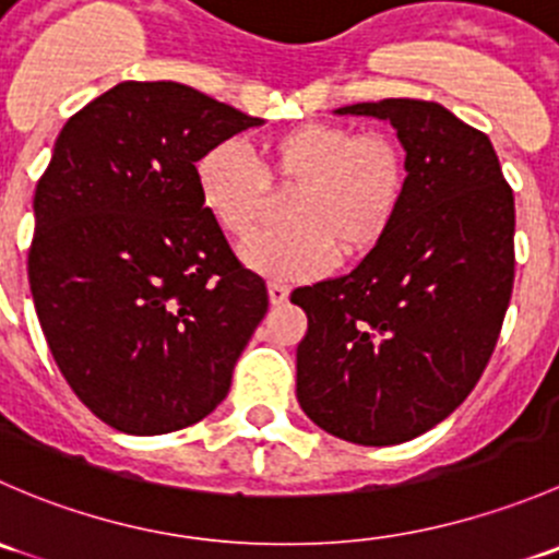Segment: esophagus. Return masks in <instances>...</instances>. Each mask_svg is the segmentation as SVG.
Instances as JSON below:
<instances>
[{"instance_id": "1", "label": "esophagus", "mask_w": 559, "mask_h": 559, "mask_svg": "<svg viewBox=\"0 0 559 559\" xmlns=\"http://www.w3.org/2000/svg\"><path fill=\"white\" fill-rule=\"evenodd\" d=\"M267 297L273 306H284L286 297H289V286L284 284H267Z\"/></svg>"}]
</instances>
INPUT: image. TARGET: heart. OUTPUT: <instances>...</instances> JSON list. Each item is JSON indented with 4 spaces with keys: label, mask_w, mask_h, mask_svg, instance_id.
<instances>
[{
    "label": "heart",
    "mask_w": 559,
    "mask_h": 559,
    "mask_svg": "<svg viewBox=\"0 0 559 559\" xmlns=\"http://www.w3.org/2000/svg\"><path fill=\"white\" fill-rule=\"evenodd\" d=\"M262 165L243 145L224 140L197 159L200 202L233 238L251 233L267 200V180L289 189L284 218L240 246V262L267 278H313L332 257L359 259L392 229L405 191L408 156L389 132L308 121L259 145Z\"/></svg>",
    "instance_id": "1"
}]
</instances>
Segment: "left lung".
<instances>
[{
    "label": "left lung",
    "instance_id": "left-lung-1",
    "mask_svg": "<svg viewBox=\"0 0 559 559\" xmlns=\"http://www.w3.org/2000/svg\"><path fill=\"white\" fill-rule=\"evenodd\" d=\"M397 129L408 191L357 267L292 295L308 316L297 400L359 447L432 430L481 379L514 286V194L484 132L438 103L337 107Z\"/></svg>",
    "mask_w": 559,
    "mask_h": 559
}]
</instances>
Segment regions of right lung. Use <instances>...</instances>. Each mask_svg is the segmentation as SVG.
Here are the masks:
<instances>
[{
    "label": "right lung",
    "mask_w": 559,
    "mask_h": 559,
    "mask_svg": "<svg viewBox=\"0 0 559 559\" xmlns=\"http://www.w3.org/2000/svg\"><path fill=\"white\" fill-rule=\"evenodd\" d=\"M264 123L173 81L112 86L59 132L35 191L29 286L72 392L127 436L205 419L267 289L200 202L194 165Z\"/></svg>",
    "instance_id": "add662e5"
}]
</instances>
